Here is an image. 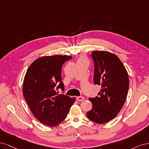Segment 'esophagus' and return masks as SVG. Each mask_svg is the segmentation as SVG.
<instances>
[{
  "label": "esophagus",
  "instance_id": "obj_1",
  "mask_svg": "<svg viewBox=\"0 0 149 149\" xmlns=\"http://www.w3.org/2000/svg\"><path fill=\"white\" fill-rule=\"evenodd\" d=\"M76 99L77 100L79 101V102H81V101H83L84 100V98L83 97H77Z\"/></svg>",
  "mask_w": 149,
  "mask_h": 149
}]
</instances>
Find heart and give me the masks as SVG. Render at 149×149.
I'll return each mask as SVG.
<instances>
[{"label": "heart", "instance_id": "1", "mask_svg": "<svg viewBox=\"0 0 149 149\" xmlns=\"http://www.w3.org/2000/svg\"><path fill=\"white\" fill-rule=\"evenodd\" d=\"M86 61V58L84 56H81L80 57V58L79 59V61Z\"/></svg>", "mask_w": 149, "mask_h": 149}]
</instances>
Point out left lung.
Returning a JSON list of instances; mask_svg holds the SVG:
<instances>
[{
    "mask_svg": "<svg viewBox=\"0 0 149 149\" xmlns=\"http://www.w3.org/2000/svg\"><path fill=\"white\" fill-rule=\"evenodd\" d=\"M94 83L101 85L98 97L90 98L92 109L87 112L89 119L104 124L117 116L125 103L129 79L127 72L119 57L105 51H94Z\"/></svg>",
    "mask_w": 149,
    "mask_h": 149,
    "instance_id": "1",
    "label": "left lung"
}]
</instances>
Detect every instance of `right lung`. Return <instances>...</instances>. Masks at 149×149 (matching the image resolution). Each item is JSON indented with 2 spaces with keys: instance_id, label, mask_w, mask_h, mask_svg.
<instances>
[{
  "instance_id": "1",
  "label": "right lung",
  "mask_w": 149,
  "mask_h": 149,
  "mask_svg": "<svg viewBox=\"0 0 149 149\" xmlns=\"http://www.w3.org/2000/svg\"><path fill=\"white\" fill-rule=\"evenodd\" d=\"M72 59L67 55L42 56L28 68L23 84V95L34 116L42 124L55 126L66 118L75 98L58 95L64 90L61 81L62 67Z\"/></svg>"
}]
</instances>
